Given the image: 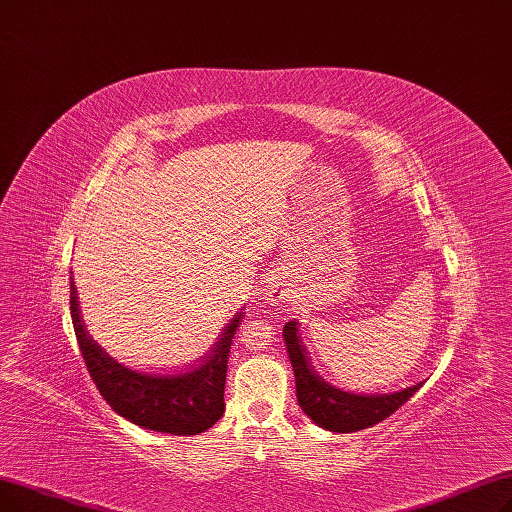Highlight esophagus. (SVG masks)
Returning a JSON list of instances; mask_svg holds the SVG:
<instances>
[{
	"mask_svg": "<svg viewBox=\"0 0 512 512\" xmlns=\"http://www.w3.org/2000/svg\"><path fill=\"white\" fill-rule=\"evenodd\" d=\"M266 291H269L271 300H279V298L287 296V285L281 277H273V279H269V287H266Z\"/></svg>",
	"mask_w": 512,
	"mask_h": 512,
	"instance_id": "obj_1",
	"label": "esophagus"
}]
</instances>
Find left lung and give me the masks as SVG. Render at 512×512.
Instances as JSON below:
<instances>
[{
	"label": "left lung",
	"mask_w": 512,
	"mask_h": 512,
	"mask_svg": "<svg viewBox=\"0 0 512 512\" xmlns=\"http://www.w3.org/2000/svg\"><path fill=\"white\" fill-rule=\"evenodd\" d=\"M283 339L296 375V394L300 408L316 425L335 433H352L381 423L389 415H394V412L423 385L417 383L402 389V392L381 396L350 394L327 383L312 369L296 321H289L283 327Z\"/></svg>",
	"instance_id": "obj_1"
}]
</instances>
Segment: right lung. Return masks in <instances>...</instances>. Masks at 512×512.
<instances>
[{
  "label": "right lung",
  "mask_w": 512,
  "mask_h": 512,
  "mask_svg": "<svg viewBox=\"0 0 512 512\" xmlns=\"http://www.w3.org/2000/svg\"><path fill=\"white\" fill-rule=\"evenodd\" d=\"M70 316L87 371L102 398L120 417L143 429L173 435H198L223 417L227 360L233 335L243 319L241 312L218 335V342L202 364L179 375L139 373L114 360L89 335L72 277Z\"/></svg>",
  "instance_id": "right-lung-1"
}]
</instances>
